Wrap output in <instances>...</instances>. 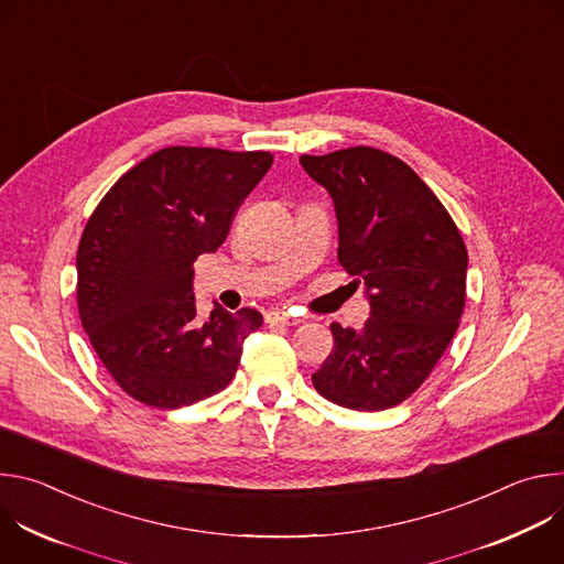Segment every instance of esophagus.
Wrapping results in <instances>:
<instances>
[{
	"instance_id": "1",
	"label": "esophagus",
	"mask_w": 564,
	"mask_h": 564,
	"mask_svg": "<svg viewBox=\"0 0 564 564\" xmlns=\"http://www.w3.org/2000/svg\"><path fill=\"white\" fill-rule=\"evenodd\" d=\"M265 321H268V324H279V326H299V324H303V318L292 316L290 312H281V310L268 312Z\"/></svg>"
}]
</instances>
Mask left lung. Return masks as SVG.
Returning <instances> with one entry per match:
<instances>
[{"label":"left lung","instance_id":"8db88e82","mask_svg":"<svg viewBox=\"0 0 564 564\" xmlns=\"http://www.w3.org/2000/svg\"><path fill=\"white\" fill-rule=\"evenodd\" d=\"M301 165L333 196L339 263L370 301L359 333L330 326L335 348L312 383L344 409H392L426 381L459 326L462 234L433 189L381 149L301 155Z\"/></svg>","mask_w":564,"mask_h":564}]
</instances>
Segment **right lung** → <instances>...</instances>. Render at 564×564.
Masks as SVG:
<instances>
[{
	"instance_id": "obj_1",
	"label": "right lung",
	"mask_w": 564,
	"mask_h": 564,
	"mask_svg": "<svg viewBox=\"0 0 564 564\" xmlns=\"http://www.w3.org/2000/svg\"><path fill=\"white\" fill-rule=\"evenodd\" d=\"M270 151L167 147L131 167L91 214L77 248V310L94 350L140 404L174 411L220 392L252 307L196 318L194 261L216 252L272 167Z\"/></svg>"
}]
</instances>
